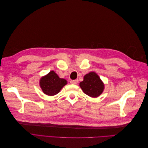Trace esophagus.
<instances>
[{
	"label": "esophagus",
	"mask_w": 148,
	"mask_h": 148,
	"mask_svg": "<svg viewBox=\"0 0 148 148\" xmlns=\"http://www.w3.org/2000/svg\"><path fill=\"white\" fill-rule=\"evenodd\" d=\"M70 83H71V84H77V83H78V79L71 80V81H70Z\"/></svg>",
	"instance_id": "34e87169"
}]
</instances>
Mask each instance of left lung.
I'll return each instance as SVG.
<instances>
[{"mask_svg": "<svg viewBox=\"0 0 148 148\" xmlns=\"http://www.w3.org/2000/svg\"><path fill=\"white\" fill-rule=\"evenodd\" d=\"M79 86L84 94L92 97L100 96L104 89V83L94 71L84 75L83 81L79 83Z\"/></svg>", "mask_w": 148, "mask_h": 148, "instance_id": "8db88e82", "label": "left lung"}]
</instances>
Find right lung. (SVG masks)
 Returning <instances> with one entry per match:
<instances>
[{"label":"right lung","instance_id":"add662e5","mask_svg":"<svg viewBox=\"0 0 148 148\" xmlns=\"http://www.w3.org/2000/svg\"><path fill=\"white\" fill-rule=\"evenodd\" d=\"M66 80L59 77L54 71H51L40 79L39 84L43 92L48 96H54L66 84Z\"/></svg>","mask_w":148,"mask_h":148}]
</instances>
